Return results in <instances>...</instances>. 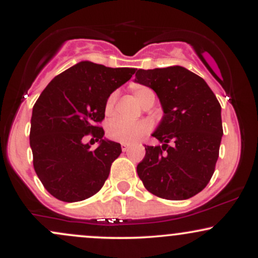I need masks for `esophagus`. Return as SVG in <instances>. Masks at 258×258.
I'll list each match as a JSON object with an SVG mask.
<instances>
[{"label": "esophagus", "instance_id": "obj_1", "mask_svg": "<svg viewBox=\"0 0 258 258\" xmlns=\"http://www.w3.org/2000/svg\"><path fill=\"white\" fill-rule=\"evenodd\" d=\"M128 148H130V144L121 143V150H122V152H127V150H128Z\"/></svg>", "mask_w": 258, "mask_h": 258}]
</instances>
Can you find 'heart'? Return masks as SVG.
I'll return each mask as SVG.
<instances>
[{
  "label": "heart",
  "instance_id": "obj_1",
  "mask_svg": "<svg viewBox=\"0 0 258 258\" xmlns=\"http://www.w3.org/2000/svg\"><path fill=\"white\" fill-rule=\"evenodd\" d=\"M132 92L135 98L141 103L142 105H147L150 100H155V93L153 90H150L147 86L142 85H135L132 86ZM117 93L112 92L110 96L108 97L105 102L104 110L106 115H111L112 110H114L115 102H116ZM152 128L149 121L147 120H126L122 117L115 119L109 122L108 128H106V133L108 137L114 139V141L123 142V143H131V142L137 141L142 136H144Z\"/></svg>",
  "mask_w": 258,
  "mask_h": 258
}]
</instances>
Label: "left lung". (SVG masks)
Wrapping results in <instances>:
<instances>
[{"label":"left lung","mask_w":258,"mask_h":258,"mask_svg":"<svg viewBox=\"0 0 258 258\" xmlns=\"http://www.w3.org/2000/svg\"><path fill=\"white\" fill-rule=\"evenodd\" d=\"M135 73V82L152 88L164 110L152 135L161 146H146L139 178L162 199H189L215 172L223 136L220 102L205 80L179 65Z\"/></svg>","instance_id":"8db88e82"}]
</instances>
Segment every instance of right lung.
<instances>
[{
  "label": "right lung",
  "instance_id": "add662e5",
  "mask_svg": "<svg viewBox=\"0 0 258 258\" xmlns=\"http://www.w3.org/2000/svg\"><path fill=\"white\" fill-rule=\"evenodd\" d=\"M133 68H108L84 60L47 85L32 108L30 147L34 168L49 194L75 203L98 193L121 146L104 138L97 126L105 116V102L135 74ZM100 142L93 151L82 138Z\"/></svg>",
  "mask_w": 258,
  "mask_h": 258
}]
</instances>
